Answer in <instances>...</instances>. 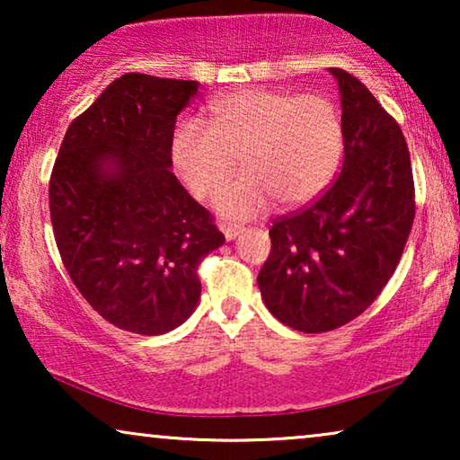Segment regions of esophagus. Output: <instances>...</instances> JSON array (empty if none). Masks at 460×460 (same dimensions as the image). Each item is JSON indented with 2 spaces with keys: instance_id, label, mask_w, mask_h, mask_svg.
Masks as SVG:
<instances>
[{
  "instance_id": "1",
  "label": "esophagus",
  "mask_w": 460,
  "mask_h": 460,
  "mask_svg": "<svg viewBox=\"0 0 460 460\" xmlns=\"http://www.w3.org/2000/svg\"><path fill=\"white\" fill-rule=\"evenodd\" d=\"M222 230H224V236H226V241H234V238L238 236V234H241V232L244 230L243 228V226H222Z\"/></svg>"
}]
</instances>
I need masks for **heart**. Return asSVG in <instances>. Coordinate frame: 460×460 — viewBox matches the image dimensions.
I'll list each match as a JSON object with an SVG mask.
<instances>
[{"label":"heart","instance_id":"b5f03b06","mask_svg":"<svg viewBox=\"0 0 460 460\" xmlns=\"http://www.w3.org/2000/svg\"><path fill=\"white\" fill-rule=\"evenodd\" d=\"M211 125L184 119L172 161L194 197L211 194L241 161L244 173L224 184L213 209L228 219L263 216L274 200L310 205L331 186L343 156V121L320 93L241 90L213 100Z\"/></svg>","mask_w":460,"mask_h":460}]
</instances>
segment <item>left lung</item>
<instances>
[{"label": "left lung", "instance_id": "left-lung-1", "mask_svg": "<svg viewBox=\"0 0 460 460\" xmlns=\"http://www.w3.org/2000/svg\"><path fill=\"white\" fill-rule=\"evenodd\" d=\"M329 73L341 96V173L316 203L276 219L272 251L257 276L272 316L301 332H326L360 316L395 272L414 219L400 125L354 75Z\"/></svg>", "mask_w": 460, "mask_h": 460}]
</instances>
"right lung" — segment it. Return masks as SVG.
I'll return each instance as SVG.
<instances>
[{
	"label": "right lung",
	"instance_id": "1",
	"mask_svg": "<svg viewBox=\"0 0 460 460\" xmlns=\"http://www.w3.org/2000/svg\"><path fill=\"white\" fill-rule=\"evenodd\" d=\"M197 93V81L115 79L66 129L49 180L68 276L100 316L136 335H163L192 316L199 263L224 244L172 172L175 119Z\"/></svg>",
	"mask_w": 460,
	"mask_h": 460
}]
</instances>
